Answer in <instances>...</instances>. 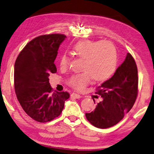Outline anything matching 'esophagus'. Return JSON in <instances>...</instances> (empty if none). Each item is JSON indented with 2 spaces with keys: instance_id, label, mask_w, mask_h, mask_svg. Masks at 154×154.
<instances>
[{
  "instance_id": "34e87169",
  "label": "esophagus",
  "mask_w": 154,
  "mask_h": 154,
  "mask_svg": "<svg viewBox=\"0 0 154 154\" xmlns=\"http://www.w3.org/2000/svg\"><path fill=\"white\" fill-rule=\"evenodd\" d=\"M70 96H71V97H73V98H75V99H80L81 97V96L80 94H75V93H73Z\"/></svg>"
}]
</instances>
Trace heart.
Listing matches in <instances>:
<instances>
[{
    "instance_id": "obj_1",
    "label": "heart",
    "mask_w": 154,
    "mask_h": 154,
    "mask_svg": "<svg viewBox=\"0 0 154 154\" xmlns=\"http://www.w3.org/2000/svg\"><path fill=\"white\" fill-rule=\"evenodd\" d=\"M73 51L77 56L84 59V73L74 75L69 79V84L76 90L84 89L93 78L102 81L109 79L115 71L117 65L116 48L109 42L84 39L75 43ZM70 59L66 55L60 58V66L66 68Z\"/></svg>"
}]
</instances>
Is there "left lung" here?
Segmentation results:
<instances>
[{
	"instance_id": "1",
	"label": "left lung",
	"mask_w": 154,
	"mask_h": 154,
	"mask_svg": "<svg viewBox=\"0 0 154 154\" xmlns=\"http://www.w3.org/2000/svg\"><path fill=\"white\" fill-rule=\"evenodd\" d=\"M138 84L136 63L128 53L112 76L98 87L96 94L102 99L94 111L86 113L88 122L102 129L118 123L133 107L138 95Z\"/></svg>"
}]
</instances>
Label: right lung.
Instances as JSON below:
<instances>
[{
	"instance_id": "right-lung-1",
	"label": "right lung",
	"mask_w": 154,
	"mask_h": 154,
	"mask_svg": "<svg viewBox=\"0 0 154 154\" xmlns=\"http://www.w3.org/2000/svg\"><path fill=\"white\" fill-rule=\"evenodd\" d=\"M64 34H52L34 38L24 47L14 66V87L18 100L24 112L39 122L57 117L70 97L66 91L52 89L49 76L55 73V60Z\"/></svg>"
}]
</instances>
